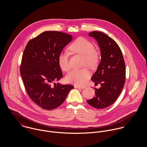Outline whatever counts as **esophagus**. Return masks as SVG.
Wrapping results in <instances>:
<instances>
[{
    "label": "esophagus",
    "mask_w": 147,
    "mask_h": 147,
    "mask_svg": "<svg viewBox=\"0 0 147 147\" xmlns=\"http://www.w3.org/2000/svg\"><path fill=\"white\" fill-rule=\"evenodd\" d=\"M75 88H79V89H85V88H86V86H78V85H75Z\"/></svg>",
    "instance_id": "1"
}]
</instances>
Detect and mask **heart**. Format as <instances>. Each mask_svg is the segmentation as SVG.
Masks as SVG:
<instances>
[{"instance_id": "1", "label": "heart", "mask_w": 147, "mask_h": 147, "mask_svg": "<svg viewBox=\"0 0 147 147\" xmlns=\"http://www.w3.org/2000/svg\"><path fill=\"white\" fill-rule=\"evenodd\" d=\"M74 53L84 56L83 65L90 68L96 67L99 61L100 55L94 49V45L89 40L80 37L77 38L69 46ZM58 63L60 67L65 71L70 69L69 53L67 50L61 51L58 56ZM89 76V72L85 68L73 69L65 78L67 82L75 84H84Z\"/></svg>"}]
</instances>
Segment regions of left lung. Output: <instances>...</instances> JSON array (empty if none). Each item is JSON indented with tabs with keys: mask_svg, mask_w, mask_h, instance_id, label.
Returning a JSON list of instances; mask_svg holds the SVG:
<instances>
[{
	"mask_svg": "<svg viewBox=\"0 0 147 147\" xmlns=\"http://www.w3.org/2000/svg\"><path fill=\"white\" fill-rule=\"evenodd\" d=\"M89 36L94 37L100 49V63L91 80L101 87L94 88L96 96L86 102L101 109L114 104L120 95L125 83V63L119 46L111 38L97 31L89 33Z\"/></svg>",
	"mask_w": 147,
	"mask_h": 147,
	"instance_id": "1",
	"label": "left lung"
}]
</instances>
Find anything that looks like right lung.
I'll list each match as a JSON object with an SVG mask.
<instances>
[{"label": "right lung", "instance_id": "right-lung-1", "mask_svg": "<svg viewBox=\"0 0 147 147\" xmlns=\"http://www.w3.org/2000/svg\"><path fill=\"white\" fill-rule=\"evenodd\" d=\"M72 40V36L56 31H46L27 43L22 55L20 74L31 100L43 109L58 107L65 100L73 85L56 84L63 78L58 56Z\"/></svg>", "mask_w": 147, "mask_h": 147}]
</instances>
